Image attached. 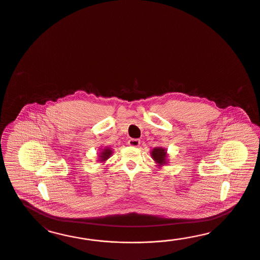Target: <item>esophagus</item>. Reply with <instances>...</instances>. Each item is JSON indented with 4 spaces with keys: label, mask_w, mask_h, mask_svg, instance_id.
<instances>
[{
    "label": "esophagus",
    "mask_w": 260,
    "mask_h": 260,
    "mask_svg": "<svg viewBox=\"0 0 260 260\" xmlns=\"http://www.w3.org/2000/svg\"><path fill=\"white\" fill-rule=\"evenodd\" d=\"M127 144L129 146H132V147H139L140 140H138V139H131V140H128Z\"/></svg>",
    "instance_id": "1"
}]
</instances>
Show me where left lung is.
I'll use <instances>...</instances> for the list:
<instances>
[{
  "instance_id": "8db88e82",
  "label": "left lung",
  "mask_w": 260,
  "mask_h": 260,
  "mask_svg": "<svg viewBox=\"0 0 260 260\" xmlns=\"http://www.w3.org/2000/svg\"><path fill=\"white\" fill-rule=\"evenodd\" d=\"M151 158L157 163L158 166L165 165L167 164V150L163 148H154L150 152Z\"/></svg>"
}]
</instances>
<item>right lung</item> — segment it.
Instances as JSON below:
<instances>
[{"instance_id": "add662e5", "label": "right lung", "mask_w": 260, "mask_h": 260, "mask_svg": "<svg viewBox=\"0 0 260 260\" xmlns=\"http://www.w3.org/2000/svg\"><path fill=\"white\" fill-rule=\"evenodd\" d=\"M112 154V150H110V148H105L104 150L101 151L100 155H99V161L101 162H105L106 160H108L110 157V155Z\"/></svg>"}]
</instances>
